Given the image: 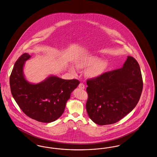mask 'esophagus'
I'll use <instances>...</instances> for the list:
<instances>
[{
	"label": "esophagus",
	"mask_w": 157,
	"mask_h": 157,
	"mask_svg": "<svg viewBox=\"0 0 157 157\" xmlns=\"http://www.w3.org/2000/svg\"><path fill=\"white\" fill-rule=\"evenodd\" d=\"M78 87H79V88L81 89H85V85H84L83 83H79V84Z\"/></svg>",
	"instance_id": "34e87169"
}]
</instances>
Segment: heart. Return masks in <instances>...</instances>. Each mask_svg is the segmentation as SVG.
I'll use <instances>...</instances> for the list:
<instances>
[{
    "mask_svg": "<svg viewBox=\"0 0 157 157\" xmlns=\"http://www.w3.org/2000/svg\"><path fill=\"white\" fill-rule=\"evenodd\" d=\"M76 65L78 68L85 69L90 67L86 72V75L89 78L95 79L102 75L109 67V63L107 59H102L98 56H85L78 61ZM72 72L75 69L73 67L71 68Z\"/></svg>",
    "mask_w": 157,
    "mask_h": 157,
    "instance_id": "b5f03b06",
    "label": "heart"
}]
</instances>
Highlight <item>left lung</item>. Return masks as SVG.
Here are the masks:
<instances>
[{"label":"left lung","instance_id":"1","mask_svg":"<svg viewBox=\"0 0 157 157\" xmlns=\"http://www.w3.org/2000/svg\"><path fill=\"white\" fill-rule=\"evenodd\" d=\"M86 111L99 125L115 123L132 112L140 100L143 82L140 65L128 56L123 67L88 79Z\"/></svg>","mask_w":157,"mask_h":157}]
</instances>
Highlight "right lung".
Segmentation results:
<instances>
[{
	"label": "right lung",
	"mask_w": 157,
	"mask_h": 157,
	"mask_svg": "<svg viewBox=\"0 0 157 157\" xmlns=\"http://www.w3.org/2000/svg\"><path fill=\"white\" fill-rule=\"evenodd\" d=\"M30 58L25 53L14 63L10 76L13 97L29 117L43 123L54 121L63 114L72 92L80 82L51 75L38 83H30L23 72L25 62Z\"/></svg>",
	"instance_id": "add662e5"
}]
</instances>
